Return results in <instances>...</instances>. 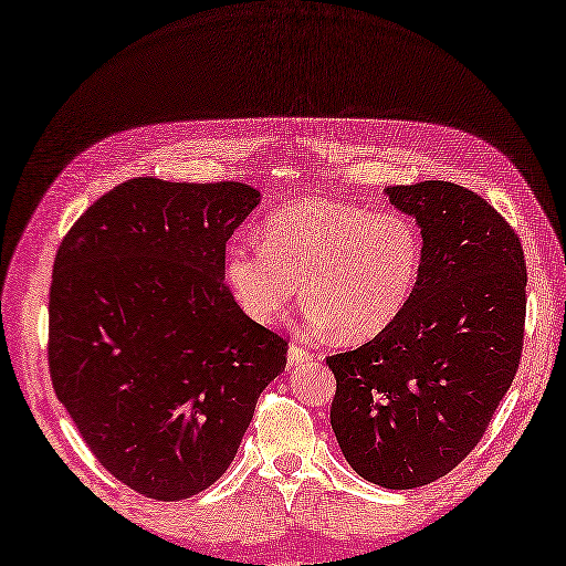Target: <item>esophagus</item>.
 I'll list each match as a JSON object with an SVG mask.
<instances>
[{"label": "esophagus", "instance_id": "obj_1", "mask_svg": "<svg viewBox=\"0 0 566 566\" xmlns=\"http://www.w3.org/2000/svg\"><path fill=\"white\" fill-rule=\"evenodd\" d=\"M311 359H314V353H311L308 347L298 345V343L290 345V367H296V365H302V363H311Z\"/></svg>", "mask_w": 566, "mask_h": 566}]
</instances>
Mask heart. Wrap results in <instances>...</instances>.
Masks as SVG:
<instances>
[{
  "mask_svg": "<svg viewBox=\"0 0 566 566\" xmlns=\"http://www.w3.org/2000/svg\"><path fill=\"white\" fill-rule=\"evenodd\" d=\"M420 270L413 219L331 199L282 207L264 219L262 245L235 240L226 252V284L252 321H280L302 284L308 321L343 343L387 331L411 304Z\"/></svg>",
  "mask_w": 566,
  "mask_h": 566,
  "instance_id": "obj_1",
  "label": "heart"
}]
</instances>
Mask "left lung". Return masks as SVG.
Masks as SVG:
<instances>
[{
  "instance_id": "1",
  "label": "left lung",
  "mask_w": 566,
  "mask_h": 566,
  "mask_svg": "<svg viewBox=\"0 0 566 566\" xmlns=\"http://www.w3.org/2000/svg\"><path fill=\"white\" fill-rule=\"evenodd\" d=\"M416 216L423 270L411 304L357 350L331 355V426L345 460L384 489L444 476L476 448L511 389L525 335L518 233L467 187H389Z\"/></svg>"
}]
</instances>
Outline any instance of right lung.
<instances>
[{
  "mask_svg": "<svg viewBox=\"0 0 566 566\" xmlns=\"http://www.w3.org/2000/svg\"><path fill=\"white\" fill-rule=\"evenodd\" d=\"M258 201L243 182L136 177L94 201L55 252V396L106 472L148 499L209 489L286 365L290 343L226 284V243Z\"/></svg>",
  "mask_w": 566,
  "mask_h": 566,
  "instance_id": "1",
  "label": "right lung"
}]
</instances>
